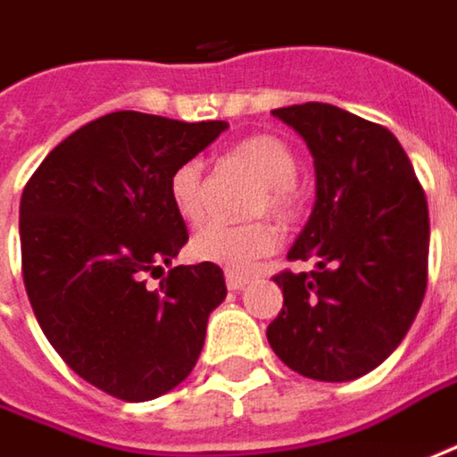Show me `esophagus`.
<instances>
[{
    "mask_svg": "<svg viewBox=\"0 0 457 457\" xmlns=\"http://www.w3.org/2000/svg\"><path fill=\"white\" fill-rule=\"evenodd\" d=\"M225 281H228V288H232V291H240V288H245L250 284L248 276H237V273H232V270L225 273Z\"/></svg>",
    "mask_w": 457,
    "mask_h": 457,
    "instance_id": "obj_1",
    "label": "esophagus"
}]
</instances>
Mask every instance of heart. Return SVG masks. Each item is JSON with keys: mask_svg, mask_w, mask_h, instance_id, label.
Returning a JSON list of instances; mask_svg holds the SVG:
<instances>
[{"mask_svg": "<svg viewBox=\"0 0 457 457\" xmlns=\"http://www.w3.org/2000/svg\"><path fill=\"white\" fill-rule=\"evenodd\" d=\"M235 161L263 184L266 196L261 212H270L281 220L294 214V184H296V158L273 135H253L235 148ZM170 202L187 222H202L207 212L204 196V170L199 161H187L170 173ZM278 245V229L270 222L255 225H225L212 222L199 229L191 240V255L196 261L214 263L232 270L248 273L258 266L261 258L270 255Z\"/></svg>", "mask_w": 457, "mask_h": 457, "instance_id": "heart-1", "label": "heart"}]
</instances>
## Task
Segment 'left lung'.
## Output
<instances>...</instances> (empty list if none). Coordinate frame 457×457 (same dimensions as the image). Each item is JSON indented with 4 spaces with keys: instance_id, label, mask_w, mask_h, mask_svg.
<instances>
[{
    "instance_id": "obj_1",
    "label": "left lung",
    "mask_w": 457,
    "mask_h": 457,
    "mask_svg": "<svg viewBox=\"0 0 457 457\" xmlns=\"http://www.w3.org/2000/svg\"><path fill=\"white\" fill-rule=\"evenodd\" d=\"M314 158V207L273 281L284 309L268 325L273 353L314 381H353L399 347L427 288L425 191L399 140L358 114L307 102L270 112Z\"/></svg>"
}]
</instances>
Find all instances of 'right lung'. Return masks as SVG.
Here are the masks:
<instances>
[{
	"label": "right lung",
	"instance_id": "right-lung-1",
	"mask_svg": "<svg viewBox=\"0 0 457 457\" xmlns=\"http://www.w3.org/2000/svg\"><path fill=\"white\" fill-rule=\"evenodd\" d=\"M228 129L112 112L50 150L20 199L22 278L48 343L91 386L150 402L196 366L228 296L214 263L170 268L189 232L170 173ZM170 273L155 289L147 276Z\"/></svg>",
	"mask_w": 457,
	"mask_h": 457
}]
</instances>
